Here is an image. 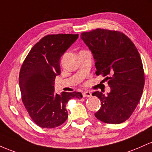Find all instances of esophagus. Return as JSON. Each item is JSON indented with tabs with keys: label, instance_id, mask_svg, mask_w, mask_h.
I'll list each match as a JSON object with an SVG mask.
<instances>
[{
	"label": "esophagus",
	"instance_id": "esophagus-1",
	"mask_svg": "<svg viewBox=\"0 0 152 152\" xmlns=\"http://www.w3.org/2000/svg\"><path fill=\"white\" fill-rule=\"evenodd\" d=\"M91 95H92L91 93H90V92H88V91L84 92V93H83V96L84 97V98H86V97H90Z\"/></svg>",
	"mask_w": 152,
	"mask_h": 152
}]
</instances>
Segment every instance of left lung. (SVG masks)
<instances>
[{
	"label": "left lung",
	"instance_id": "1",
	"mask_svg": "<svg viewBox=\"0 0 152 152\" xmlns=\"http://www.w3.org/2000/svg\"><path fill=\"white\" fill-rule=\"evenodd\" d=\"M95 61L97 75L108 80L110 92H95L101 107L95 116L104 123L118 124L129 118L143 93L144 72L136 46L118 31L96 28L81 34Z\"/></svg>",
	"mask_w": 152,
	"mask_h": 152
}]
</instances>
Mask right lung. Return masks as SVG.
Returning <instances> with one entry per match:
<instances>
[{
    "label": "right lung",
    "instance_id": "1",
    "mask_svg": "<svg viewBox=\"0 0 152 152\" xmlns=\"http://www.w3.org/2000/svg\"><path fill=\"white\" fill-rule=\"evenodd\" d=\"M78 34L47 35L32 47L19 73L21 99L31 118L39 127L54 129L67 119L66 103L81 98L79 92L55 93L54 81L60 75L59 59L77 39Z\"/></svg>",
    "mask_w": 152,
    "mask_h": 152
}]
</instances>
